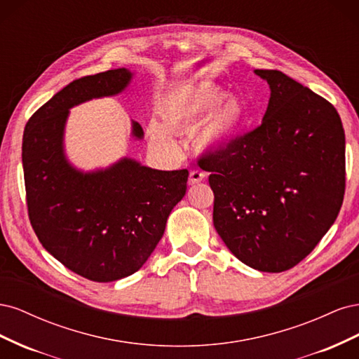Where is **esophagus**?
<instances>
[{"label":"esophagus","instance_id":"34e87169","mask_svg":"<svg viewBox=\"0 0 359 359\" xmlns=\"http://www.w3.org/2000/svg\"><path fill=\"white\" fill-rule=\"evenodd\" d=\"M203 178H205V173L201 169H196V168L190 169V172H189V182L190 184H198Z\"/></svg>","mask_w":359,"mask_h":359}]
</instances>
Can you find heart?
<instances>
[{
    "mask_svg": "<svg viewBox=\"0 0 359 359\" xmlns=\"http://www.w3.org/2000/svg\"><path fill=\"white\" fill-rule=\"evenodd\" d=\"M222 98L223 91L215 86L178 94L163 112L167 127L157 121L149 123L151 142L169 157H177L180 148L172 133L189 132L203 121L194 135V147L202 151H215L224 147L243 126L245 107L233 95L223 101Z\"/></svg>",
    "mask_w": 359,
    "mask_h": 359,
    "instance_id": "1",
    "label": "heart"
}]
</instances>
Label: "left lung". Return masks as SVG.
Listing matches in <instances>:
<instances>
[{"instance_id":"obj_1","label":"left lung","mask_w":359,"mask_h":359,"mask_svg":"<svg viewBox=\"0 0 359 359\" xmlns=\"http://www.w3.org/2000/svg\"><path fill=\"white\" fill-rule=\"evenodd\" d=\"M271 97L256 128L198 160L211 172L212 222L231 252L264 273L298 265L340 212L344 130L319 94L278 70H255Z\"/></svg>"}]
</instances>
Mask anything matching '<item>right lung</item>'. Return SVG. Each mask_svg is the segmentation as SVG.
Instances as JSON below:
<instances>
[{
    "instance_id": "add662e5",
    "label": "right lung",
    "mask_w": 359,
    "mask_h": 359,
    "mask_svg": "<svg viewBox=\"0 0 359 359\" xmlns=\"http://www.w3.org/2000/svg\"><path fill=\"white\" fill-rule=\"evenodd\" d=\"M132 73L107 70L70 82L31 115L22 163L32 229L73 273L99 283L132 276L154 252L168 217L187 190L189 170H156L124 158L93 173L62 154L69 109L93 97L121 93ZM133 135L142 127L133 123Z\"/></svg>"
}]
</instances>
